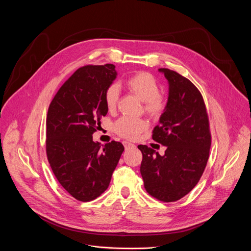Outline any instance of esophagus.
Instances as JSON below:
<instances>
[{"instance_id":"1","label":"esophagus","mask_w":251,"mask_h":251,"mask_svg":"<svg viewBox=\"0 0 251 251\" xmlns=\"http://www.w3.org/2000/svg\"><path fill=\"white\" fill-rule=\"evenodd\" d=\"M123 145H124L125 149H129V148H134V147H135L134 144H132V143L127 142V141H124V142H123Z\"/></svg>"}]
</instances>
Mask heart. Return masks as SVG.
<instances>
[{
	"label": "heart",
	"instance_id": "heart-1",
	"mask_svg": "<svg viewBox=\"0 0 251 251\" xmlns=\"http://www.w3.org/2000/svg\"><path fill=\"white\" fill-rule=\"evenodd\" d=\"M126 86L130 92L136 95L144 104L145 112L153 118L160 117L167 107L166 96L159 91L160 86L157 79L146 71H140L130 76L126 80ZM104 103L108 111L116 109L119 98V86L112 83L107 86L104 91ZM149 126L145 119L121 117L113 126L116 134L119 136L134 140L139 137Z\"/></svg>",
	"mask_w": 251,
	"mask_h": 251
}]
</instances>
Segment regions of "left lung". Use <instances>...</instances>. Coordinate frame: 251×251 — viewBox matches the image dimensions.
<instances>
[{"instance_id":"8db88e82","label":"left lung","mask_w":251,"mask_h":251,"mask_svg":"<svg viewBox=\"0 0 251 251\" xmlns=\"http://www.w3.org/2000/svg\"><path fill=\"white\" fill-rule=\"evenodd\" d=\"M169 81V98L152 138L166 146L161 156L139 145L143 159L140 172L147 193L172 202L189 194L205 169L211 135L201 93L188 78L168 68H160Z\"/></svg>"}]
</instances>
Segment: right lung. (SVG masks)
<instances>
[{"mask_svg":"<svg viewBox=\"0 0 251 251\" xmlns=\"http://www.w3.org/2000/svg\"><path fill=\"white\" fill-rule=\"evenodd\" d=\"M115 65L79 67L58 89L47 116L46 150L62 188L80 201H90L108 188L124 151L120 142L104 147L92 140L107 114L104 91L116 78Z\"/></svg>","mask_w":251,"mask_h":251,"instance_id":"right-lung-1","label":"right lung"}]
</instances>
